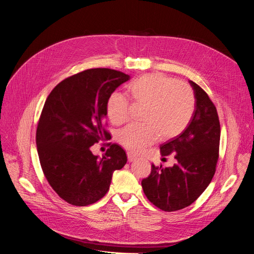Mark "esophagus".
<instances>
[{
    "label": "esophagus",
    "mask_w": 254,
    "mask_h": 254,
    "mask_svg": "<svg viewBox=\"0 0 254 254\" xmlns=\"http://www.w3.org/2000/svg\"><path fill=\"white\" fill-rule=\"evenodd\" d=\"M127 160H128V162H132V161L136 160V158H137V156H136L135 154H133L132 152H130V151H128V152L127 153Z\"/></svg>",
    "instance_id": "esophagus-1"
}]
</instances>
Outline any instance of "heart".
Here are the masks:
<instances>
[{"mask_svg": "<svg viewBox=\"0 0 254 254\" xmlns=\"http://www.w3.org/2000/svg\"><path fill=\"white\" fill-rule=\"evenodd\" d=\"M132 99L146 105L142 124H130L118 133L125 148L138 152L155 142L159 136L173 138L189 126L196 106L192 87L162 73L142 75L128 85ZM106 114L113 124L120 126L129 119V101L120 92H113L106 101Z\"/></svg>", "mask_w": 254, "mask_h": 254, "instance_id": "obj_1", "label": "heart"}]
</instances>
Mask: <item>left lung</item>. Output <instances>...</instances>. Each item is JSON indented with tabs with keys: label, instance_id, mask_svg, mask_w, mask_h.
<instances>
[{
	"label": "left lung",
	"instance_id": "obj_1",
	"mask_svg": "<svg viewBox=\"0 0 254 254\" xmlns=\"http://www.w3.org/2000/svg\"><path fill=\"white\" fill-rule=\"evenodd\" d=\"M196 106L186 129L161 144L162 156L175 155L173 167L152 165L148 178L141 181L144 195L163 211L173 212L188 207L208 187L219 158L220 123L208 94L195 82Z\"/></svg>",
	"mask_w": 254,
	"mask_h": 254
}]
</instances>
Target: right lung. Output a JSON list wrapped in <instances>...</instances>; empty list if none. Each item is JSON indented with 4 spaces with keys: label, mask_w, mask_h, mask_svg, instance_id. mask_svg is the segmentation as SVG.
<instances>
[{
    "label": "right lung",
    "mask_w": 254,
    "mask_h": 254,
    "mask_svg": "<svg viewBox=\"0 0 254 254\" xmlns=\"http://www.w3.org/2000/svg\"><path fill=\"white\" fill-rule=\"evenodd\" d=\"M130 76L110 68H92L69 76L48 95L38 122L36 143L44 176L58 196L74 206H87L110 190L113 174L127 154L108 143L102 158L91 146L110 139L104 127L106 101Z\"/></svg>",
    "instance_id": "right-lung-1"
}]
</instances>
